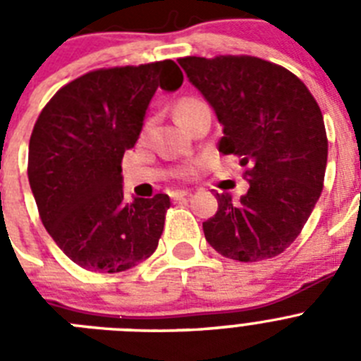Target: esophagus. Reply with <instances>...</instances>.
Segmentation results:
<instances>
[{"label": "esophagus", "instance_id": "34e87169", "mask_svg": "<svg viewBox=\"0 0 361 361\" xmlns=\"http://www.w3.org/2000/svg\"><path fill=\"white\" fill-rule=\"evenodd\" d=\"M190 195H191V191H188V190H175L170 193V197L173 200H180V199H184V197H190Z\"/></svg>", "mask_w": 361, "mask_h": 361}]
</instances>
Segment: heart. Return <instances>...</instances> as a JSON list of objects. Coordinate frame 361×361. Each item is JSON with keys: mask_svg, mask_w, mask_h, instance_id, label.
<instances>
[{"mask_svg": "<svg viewBox=\"0 0 361 361\" xmlns=\"http://www.w3.org/2000/svg\"><path fill=\"white\" fill-rule=\"evenodd\" d=\"M204 108H208L206 104L200 101V99L197 97H183L178 99L177 104H175V114H177L178 121L183 124H186V121H190L191 117L195 116V114H199L200 110H204ZM149 123H146L145 126V132L148 130Z\"/></svg>", "mask_w": 361, "mask_h": 361, "instance_id": "1", "label": "heart"}]
</instances>
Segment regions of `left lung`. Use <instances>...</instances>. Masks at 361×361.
Returning <instances> with one entry per match:
<instances>
[{"label": "left lung", "mask_w": 361, "mask_h": 361, "mask_svg": "<svg viewBox=\"0 0 361 361\" xmlns=\"http://www.w3.org/2000/svg\"><path fill=\"white\" fill-rule=\"evenodd\" d=\"M178 65L222 124L219 152L240 157L250 183L238 202L215 193L219 209L202 222L204 237L238 262L276 257L298 237L324 188L320 106L295 73L260 57L190 56Z\"/></svg>", "instance_id": "1"}]
</instances>
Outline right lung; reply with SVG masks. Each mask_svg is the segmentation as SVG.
Returning a JSON list of instances; mask_svg holds the SVG:
<instances>
[{"label":"right lung","instance_id":"1","mask_svg":"<svg viewBox=\"0 0 361 361\" xmlns=\"http://www.w3.org/2000/svg\"><path fill=\"white\" fill-rule=\"evenodd\" d=\"M183 79L171 59L94 70L57 90L37 117L28 183L41 222L78 266L119 273L157 250L170 197L124 202L121 162L159 86L173 92Z\"/></svg>","mask_w":361,"mask_h":361}]
</instances>
